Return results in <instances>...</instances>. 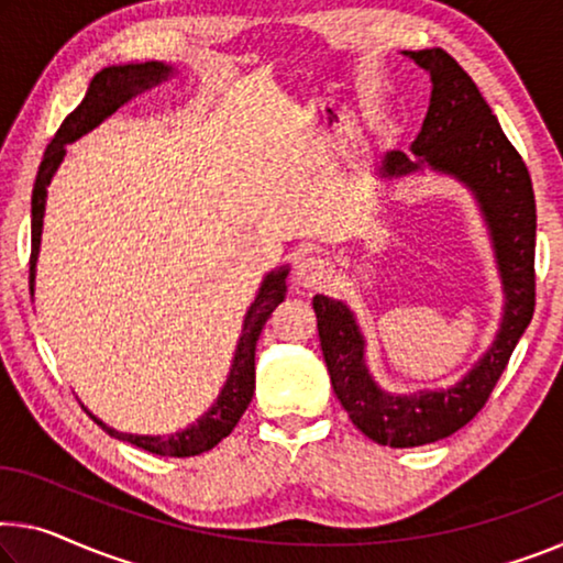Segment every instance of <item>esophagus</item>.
Returning a JSON list of instances; mask_svg holds the SVG:
<instances>
[{"label":"esophagus","mask_w":563,"mask_h":563,"mask_svg":"<svg viewBox=\"0 0 563 563\" xmlns=\"http://www.w3.org/2000/svg\"><path fill=\"white\" fill-rule=\"evenodd\" d=\"M332 269L322 256H301L294 266V279L305 289H322L330 282Z\"/></svg>","instance_id":"obj_1"}]
</instances>
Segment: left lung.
Returning a JSON list of instances; mask_svg holds the SVG:
<instances>
[{"mask_svg": "<svg viewBox=\"0 0 563 563\" xmlns=\"http://www.w3.org/2000/svg\"><path fill=\"white\" fill-rule=\"evenodd\" d=\"M432 80V95L412 155L387 153L383 176H405L428 163L432 170L463 180L486 216L500 279L506 314L490 350L461 383L440 393L395 397L372 383L365 365V340L352 311L317 294V330L332 387L350 420L369 440L390 448H415L453 435L483 410L498 377L529 327L536 307V198L529 168L500 131L481 90L445 49L405 52Z\"/></svg>", "mask_w": 563, "mask_h": 563, "instance_id": "left-lung-1", "label": "left lung"}]
</instances>
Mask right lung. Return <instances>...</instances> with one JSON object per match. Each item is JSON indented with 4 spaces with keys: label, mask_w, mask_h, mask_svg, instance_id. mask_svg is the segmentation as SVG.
<instances>
[{
    "label": "right lung",
    "mask_w": 563,
    "mask_h": 563,
    "mask_svg": "<svg viewBox=\"0 0 563 563\" xmlns=\"http://www.w3.org/2000/svg\"><path fill=\"white\" fill-rule=\"evenodd\" d=\"M170 75V67L163 63H143V65H118V67H106L98 75L92 77L88 92L80 106H77L70 115L63 120L59 131L52 137L47 145L45 158L40 163L37 180H34L32 188V254H30V284L34 282V262H37L40 252V236H42V216H45V201H47V186L52 173L57 170L59 161L65 155V145L73 143L82 133L92 131L100 120H106L110 112H115L125 100H131L135 92L148 90L151 85L166 80ZM287 269L272 272L262 284V291H258L256 301L249 309L246 322H244V334H241L236 354H233L231 375L223 385V390L216 400L213 408L203 415L196 426L176 432V435L161 438V435H128V432H118L108 428L106 422H100L95 415L90 418L98 422V426L108 432V435L125 440V443L143 448V451L155 453V455H170V457H191L211 451L213 445H219L229 432L236 428L241 415L246 412L249 402L254 397V352H256V340L262 334L266 319L272 317V311L282 305L284 297H287Z\"/></svg>",
    "instance_id": "right-lung-1"
}]
</instances>
